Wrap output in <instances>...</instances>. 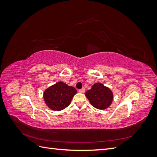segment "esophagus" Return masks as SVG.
Here are the masks:
<instances>
[{
  "label": "esophagus",
  "mask_w": 157,
  "mask_h": 157,
  "mask_svg": "<svg viewBox=\"0 0 157 157\" xmlns=\"http://www.w3.org/2000/svg\"><path fill=\"white\" fill-rule=\"evenodd\" d=\"M84 91H85V88H82V89H80V90H78V92H79L80 93H84Z\"/></svg>",
  "instance_id": "obj_1"
}]
</instances>
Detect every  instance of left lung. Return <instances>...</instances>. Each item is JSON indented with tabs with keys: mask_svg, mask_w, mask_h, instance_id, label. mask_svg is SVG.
Listing matches in <instances>:
<instances>
[{
	"mask_svg": "<svg viewBox=\"0 0 157 157\" xmlns=\"http://www.w3.org/2000/svg\"><path fill=\"white\" fill-rule=\"evenodd\" d=\"M85 96L93 107L100 110L106 109L111 105L114 96L112 90L101 82L95 83L86 92Z\"/></svg>",
	"mask_w": 157,
	"mask_h": 157,
	"instance_id": "obj_1",
	"label": "left lung"
}]
</instances>
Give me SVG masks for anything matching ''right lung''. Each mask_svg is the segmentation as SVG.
Returning a JSON list of instances; mask_svg holds the SVG:
<instances>
[{"mask_svg":"<svg viewBox=\"0 0 157 157\" xmlns=\"http://www.w3.org/2000/svg\"><path fill=\"white\" fill-rule=\"evenodd\" d=\"M77 92L74 87L59 81L44 90L43 98L46 105L51 110L59 111L70 105Z\"/></svg>","mask_w":157,"mask_h":157,"instance_id":"1","label":"right lung"}]
</instances>
